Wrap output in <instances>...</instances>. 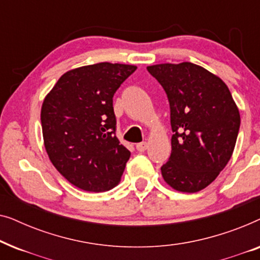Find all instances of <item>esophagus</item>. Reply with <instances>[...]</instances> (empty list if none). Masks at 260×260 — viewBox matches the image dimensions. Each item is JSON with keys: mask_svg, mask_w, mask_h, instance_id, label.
I'll use <instances>...</instances> for the list:
<instances>
[{"mask_svg": "<svg viewBox=\"0 0 260 260\" xmlns=\"http://www.w3.org/2000/svg\"><path fill=\"white\" fill-rule=\"evenodd\" d=\"M147 148H148V143L147 142H142V143H138L137 145H136V149L140 152H143V151H145L147 150Z\"/></svg>", "mask_w": 260, "mask_h": 260, "instance_id": "esophagus-1", "label": "esophagus"}]
</instances>
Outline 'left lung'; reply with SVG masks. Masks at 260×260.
Instances as JSON below:
<instances>
[{"label": "left lung", "instance_id": "obj_1", "mask_svg": "<svg viewBox=\"0 0 260 260\" xmlns=\"http://www.w3.org/2000/svg\"><path fill=\"white\" fill-rule=\"evenodd\" d=\"M147 70L165 88L170 105L172 154L161 167L173 189L197 193L211 184L232 157L240 113L227 85L191 62Z\"/></svg>", "mask_w": 260, "mask_h": 260}]
</instances>
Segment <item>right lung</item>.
Wrapping results in <instances>:
<instances>
[{
	"instance_id": "add662e5",
	"label": "right lung",
	"mask_w": 260,
	"mask_h": 260,
	"mask_svg": "<svg viewBox=\"0 0 260 260\" xmlns=\"http://www.w3.org/2000/svg\"><path fill=\"white\" fill-rule=\"evenodd\" d=\"M137 66L99 62L63 73L41 108L45 149L65 179L86 191H106L123 175L130 151L116 137L112 98Z\"/></svg>"
}]
</instances>
